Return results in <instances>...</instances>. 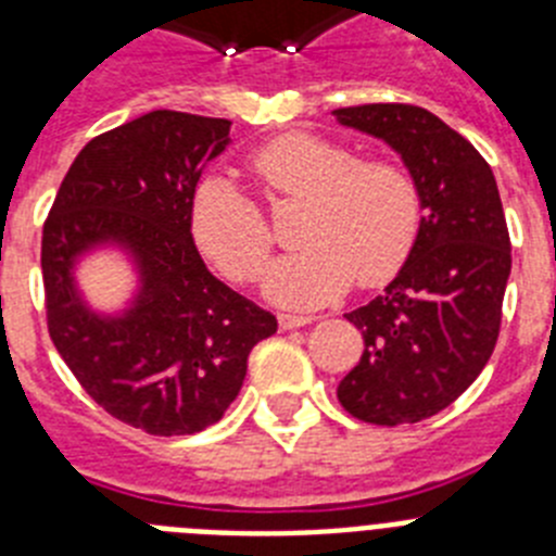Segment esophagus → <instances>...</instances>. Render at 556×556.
Segmentation results:
<instances>
[{
  "label": "esophagus",
  "instance_id": "34e87169",
  "mask_svg": "<svg viewBox=\"0 0 556 556\" xmlns=\"http://www.w3.org/2000/svg\"><path fill=\"white\" fill-rule=\"evenodd\" d=\"M308 323H312V317H306V314H278V328H281V331L308 326Z\"/></svg>",
  "mask_w": 556,
  "mask_h": 556
}]
</instances>
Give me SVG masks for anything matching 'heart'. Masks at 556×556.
I'll return each instance as SVG.
<instances>
[{"mask_svg":"<svg viewBox=\"0 0 556 556\" xmlns=\"http://www.w3.org/2000/svg\"><path fill=\"white\" fill-rule=\"evenodd\" d=\"M248 169L275 208L306 205L294 225L301 250L275 262L264 278L275 303L312 308L353 281L362 289L384 287L409 262L424 198L406 166L358 161L351 147L326 136L283 132L250 152ZM191 236L233 283L255 281L275 248L262 208L225 178L194 191Z\"/></svg>","mask_w":556,"mask_h":556,"instance_id":"obj_1","label":"heart"}]
</instances>
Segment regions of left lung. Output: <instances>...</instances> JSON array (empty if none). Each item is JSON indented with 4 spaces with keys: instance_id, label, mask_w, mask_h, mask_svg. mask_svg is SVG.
<instances>
[{
    "instance_id": "obj_1",
    "label": "left lung",
    "mask_w": 556,
    "mask_h": 556,
    "mask_svg": "<svg viewBox=\"0 0 556 556\" xmlns=\"http://www.w3.org/2000/svg\"><path fill=\"white\" fill-rule=\"evenodd\" d=\"M333 113L401 152L426 208L395 281L345 314L365 351L337 397L365 424H420L473 384L498 342L513 267L498 186L479 150L426 108L376 102Z\"/></svg>"
}]
</instances>
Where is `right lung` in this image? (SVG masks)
I'll use <instances>...</instances> for the list:
<instances>
[{
	"instance_id": "add662e5",
	"label": "right lung",
	"mask_w": 556,
	"mask_h": 556,
	"mask_svg": "<svg viewBox=\"0 0 556 556\" xmlns=\"http://www.w3.org/2000/svg\"><path fill=\"white\" fill-rule=\"evenodd\" d=\"M228 130V119L180 111L113 127L83 147L43 223L49 337L88 397L147 434L217 424L253 345L278 328L208 273L191 239L194 189ZM102 241L125 243L140 262V298L122 318L88 313L71 283L76 255Z\"/></svg>"
}]
</instances>
